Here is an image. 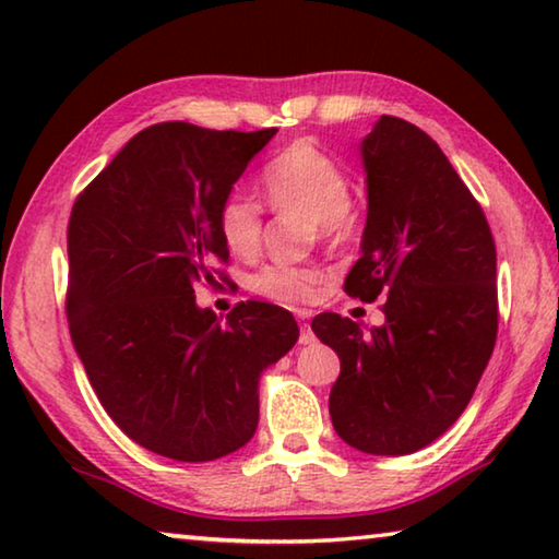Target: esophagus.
<instances>
[{
    "label": "esophagus",
    "mask_w": 559,
    "mask_h": 559,
    "mask_svg": "<svg viewBox=\"0 0 559 559\" xmlns=\"http://www.w3.org/2000/svg\"><path fill=\"white\" fill-rule=\"evenodd\" d=\"M298 316L302 318L298 343H300V345H313V343H316V335H313V330H310V323H306V316H308V313H298Z\"/></svg>",
    "instance_id": "34e87169"
}]
</instances>
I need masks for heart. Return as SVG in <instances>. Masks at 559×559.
<instances>
[{
	"instance_id": "obj_1",
	"label": "heart",
	"mask_w": 559,
	"mask_h": 559,
	"mask_svg": "<svg viewBox=\"0 0 559 559\" xmlns=\"http://www.w3.org/2000/svg\"><path fill=\"white\" fill-rule=\"evenodd\" d=\"M263 192L278 212L306 216L323 234H333L347 219L349 179L325 150L298 140L263 169ZM261 206L243 192L224 197L219 231L239 257H251L261 246ZM320 273L296 266H266L249 278V288L278 302H308L316 298Z\"/></svg>"
}]
</instances>
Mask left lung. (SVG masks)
I'll use <instances>...</instances> for the list:
<instances>
[{
  "instance_id": "obj_1",
  "label": "left lung",
  "mask_w": 559,
  "mask_h": 559,
  "mask_svg": "<svg viewBox=\"0 0 559 559\" xmlns=\"http://www.w3.org/2000/svg\"><path fill=\"white\" fill-rule=\"evenodd\" d=\"M367 219L345 290L386 293L382 328L337 313L313 333L340 357L330 390L337 437L372 456L439 439L466 409L498 333L496 243L468 187L412 122L382 116L359 143Z\"/></svg>"
}]
</instances>
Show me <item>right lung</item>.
Returning a JSON list of instances; mask_svg holds the SVG:
<instances>
[{
  "label": "right lung",
  "mask_w": 559,
  "mask_h": 559,
  "mask_svg": "<svg viewBox=\"0 0 559 559\" xmlns=\"http://www.w3.org/2000/svg\"><path fill=\"white\" fill-rule=\"evenodd\" d=\"M169 120L140 130L73 204L71 340L103 409L159 456L200 463L246 447L259 427L261 374L296 345L271 302L226 320L194 286L229 249L219 206L276 135Z\"/></svg>",
  "instance_id": "add662e5"
}]
</instances>
